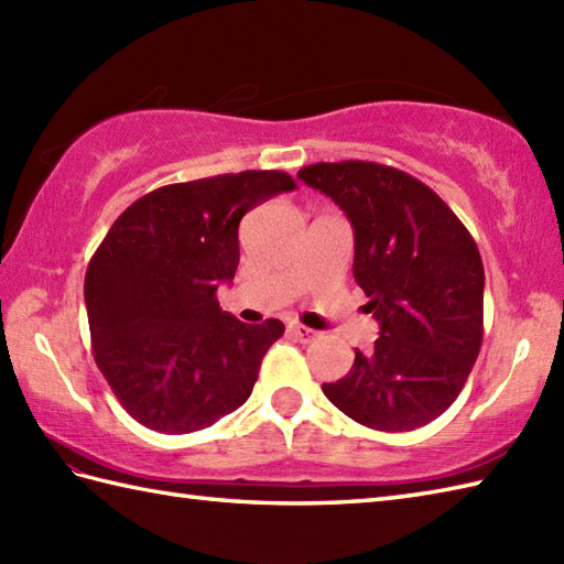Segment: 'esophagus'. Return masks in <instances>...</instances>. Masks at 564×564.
I'll use <instances>...</instances> for the list:
<instances>
[{
    "label": "esophagus",
    "instance_id": "34e87169",
    "mask_svg": "<svg viewBox=\"0 0 564 564\" xmlns=\"http://www.w3.org/2000/svg\"><path fill=\"white\" fill-rule=\"evenodd\" d=\"M289 332H291L293 337H295L297 341H301V344H310V341L317 339V332H315V329H307V327H303V325H291Z\"/></svg>",
    "mask_w": 564,
    "mask_h": 564
}]
</instances>
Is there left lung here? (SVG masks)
<instances>
[{
    "instance_id": "left-lung-1",
    "label": "left lung",
    "mask_w": 564,
    "mask_h": 564,
    "mask_svg": "<svg viewBox=\"0 0 564 564\" xmlns=\"http://www.w3.org/2000/svg\"><path fill=\"white\" fill-rule=\"evenodd\" d=\"M297 178L354 227V279L380 325L373 351L322 392L354 422L412 431L458 398L482 346L485 269L475 239L419 178L376 162H319Z\"/></svg>"
}]
</instances>
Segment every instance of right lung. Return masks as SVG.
Here are the masks:
<instances>
[{"mask_svg":"<svg viewBox=\"0 0 564 564\" xmlns=\"http://www.w3.org/2000/svg\"><path fill=\"white\" fill-rule=\"evenodd\" d=\"M285 172H239L150 191L104 237L84 275L94 361L126 412L162 434H191L242 406L283 322L223 313L239 220L293 191Z\"/></svg>","mask_w":564,"mask_h":564,"instance_id":"1","label":"right lung"}]
</instances>
